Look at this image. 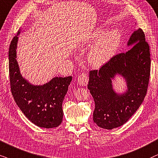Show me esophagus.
I'll return each instance as SVG.
<instances>
[{
	"label": "esophagus",
	"mask_w": 158,
	"mask_h": 158,
	"mask_svg": "<svg viewBox=\"0 0 158 158\" xmlns=\"http://www.w3.org/2000/svg\"><path fill=\"white\" fill-rule=\"evenodd\" d=\"M88 75L87 74V73H81V74L79 76V77H78V83H79V85L81 86H86L87 85V83H88Z\"/></svg>",
	"instance_id": "obj_1"
}]
</instances>
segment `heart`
Returning <instances> with one entry per match:
<instances>
[{
	"mask_svg": "<svg viewBox=\"0 0 158 158\" xmlns=\"http://www.w3.org/2000/svg\"><path fill=\"white\" fill-rule=\"evenodd\" d=\"M121 39V33L117 29L105 32L102 27H97L81 39L79 47L92 45L87 54V61L90 66L99 68L113 58L120 46Z\"/></svg>",
	"mask_w": 158,
	"mask_h": 158,
	"instance_id": "heart-1",
	"label": "heart"
}]
</instances>
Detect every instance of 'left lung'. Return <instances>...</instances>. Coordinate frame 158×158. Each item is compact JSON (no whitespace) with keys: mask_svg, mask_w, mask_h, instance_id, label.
<instances>
[{"mask_svg":"<svg viewBox=\"0 0 158 158\" xmlns=\"http://www.w3.org/2000/svg\"><path fill=\"white\" fill-rule=\"evenodd\" d=\"M127 47L131 48L113 57L99 71L89 73L87 88L95 105L93 121L101 128L112 130L124 125L137 111L147 93L151 60L142 30L135 29ZM118 75L126 84L120 92L113 85Z\"/></svg>","mask_w":158,"mask_h":158,"instance_id":"obj_1","label":"left lung"}]
</instances>
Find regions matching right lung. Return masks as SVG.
Here are the masks:
<instances>
[{
    "label": "right lung",
    "mask_w": 158,
    "mask_h": 158,
    "mask_svg": "<svg viewBox=\"0 0 158 158\" xmlns=\"http://www.w3.org/2000/svg\"><path fill=\"white\" fill-rule=\"evenodd\" d=\"M21 28L11 41L9 51L11 89L18 107L31 123L40 127H58L63 121L62 104L72 77H53L42 85H34L23 77L17 49Z\"/></svg>",
    "instance_id": "add662e5"
}]
</instances>
